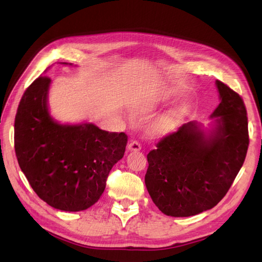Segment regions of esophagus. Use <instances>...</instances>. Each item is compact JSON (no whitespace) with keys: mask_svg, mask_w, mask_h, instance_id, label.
Returning <instances> with one entry per match:
<instances>
[{"mask_svg":"<svg viewBox=\"0 0 262 262\" xmlns=\"http://www.w3.org/2000/svg\"><path fill=\"white\" fill-rule=\"evenodd\" d=\"M128 149L130 150V152H138V150L141 149V144L139 143L138 141L132 140L128 145Z\"/></svg>","mask_w":262,"mask_h":262,"instance_id":"34e87169","label":"esophagus"}]
</instances>
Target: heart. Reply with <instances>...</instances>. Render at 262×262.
Here are the masks:
<instances>
[{
    "label": "heart",
    "mask_w": 262,
    "mask_h": 262,
    "mask_svg": "<svg viewBox=\"0 0 262 262\" xmlns=\"http://www.w3.org/2000/svg\"><path fill=\"white\" fill-rule=\"evenodd\" d=\"M175 115H176V114L170 115V116H168V117H166V118L162 119V120L157 121L156 123H154L153 126H152L153 131H155V132H164V131L167 130V129L169 128V126L171 125L172 119H173V117H175Z\"/></svg>",
    "instance_id": "obj_1"
}]
</instances>
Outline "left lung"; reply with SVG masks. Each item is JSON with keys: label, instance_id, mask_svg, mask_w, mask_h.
Listing matches in <instances>:
<instances>
[{"label": "left lung", "instance_id": "8db88e82", "mask_svg": "<svg viewBox=\"0 0 262 262\" xmlns=\"http://www.w3.org/2000/svg\"><path fill=\"white\" fill-rule=\"evenodd\" d=\"M221 102L204 132L190 121L147 154V191L168 216L186 217L212 209L223 199L241 170L249 145L248 119L243 98L216 81Z\"/></svg>", "mask_w": 262, "mask_h": 262}]
</instances>
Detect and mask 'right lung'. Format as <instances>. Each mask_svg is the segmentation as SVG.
<instances>
[{
	"mask_svg": "<svg viewBox=\"0 0 262 262\" xmlns=\"http://www.w3.org/2000/svg\"><path fill=\"white\" fill-rule=\"evenodd\" d=\"M50 83V77L39 76L24 93L15 117V153L41 200L61 211H83L104 192L110 170L123 157L128 137L93 123L55 121L48 110Z\"/></svg>",
	"mask_w": 262,
	"mask_h": 262,
	"instance_id": "obj_1",
	"label": "right lung"
}]
</instances>
